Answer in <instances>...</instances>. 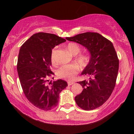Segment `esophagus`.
<instances>
[{"instance_id":"obj_1","label":"esophagus","mask_w":134,"mask_h":134,"mask_svg":"<svg viewBox=\"0 0 134 134\" xmlns=\"http://www.w3.org/2000/svg\"><path fill=\"white\" fill-rule=\"evenodd\" d=\"M74 82H71V81H68V85L69 86L72 85V84H74Z\"/></svg>"}]
</instances>
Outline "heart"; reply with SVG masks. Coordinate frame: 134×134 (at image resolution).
Returning a JSON list of instances; mask_svg holds the SVG:
<instances>
[{"label":"heart","instance_id":"heart-1","mask_svg":"<svg viewBox=\"0 0 134 134\" xmlns=\"http://www.w3.org/2000/svg\"><path fill=\"white\" fill-rule=\"evenodd\" d=\"M66 48L72 54L74 55H77L76 56V62L82 68H85L87 66L90 60V57L87 54H79L81 52V47L77 44L75 43H69L66 45ZM55 52V49L54 48L51 51V60L52 64H55V63L54 58ZM79 71V67L74 64L63 65L57 71V76L59 78L71 80L75 77L76 75L78 74Z\"/></svg>","mask_w":134,"mask_h":134}]
</instances>
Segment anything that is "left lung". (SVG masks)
<instances>
[{
  "mask_svg": "<svg viewBox=\"0 0 134 134\" xmlns=\"http://www.w3.org/2000/svg\"><path fill=\"white\" fill-rule=\"evenodd\" d=\"M66 39L80 44L90 52L89 63L82 72L88 79L78 82L83 90L75 97V100L85 110L97 109L107 101L116 84L119 60L113 44L95 32L83 33Z\"/></svg>",
  "mask_w": 134,
  "mask_h": 134,
  "instance_id": "8db88e82",
  "label": "left lung"
}]
</instances>
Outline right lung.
Returning <instances> with one entry per match:
<instances>
[{
    "label": "right lung",
    "instance_id": "add662e5",
    "mask_svg": "<svg viewBox=\"0 0 134 134\" xmlns=\"http://www.w3.org/2000/svg\"><path fill=\"white\" fill-rule=\"evenodd\" d=\"M65 41L55 34L39 32L27 40L19 50L17 70L23 92L30 103L43 110L56 107L59 93L68 86L61 79L47 84L54 74L50 68L51 51Z\"/></svg>",
    "mask_w": 134,
    "mask_h": 134
}]
</instances>
